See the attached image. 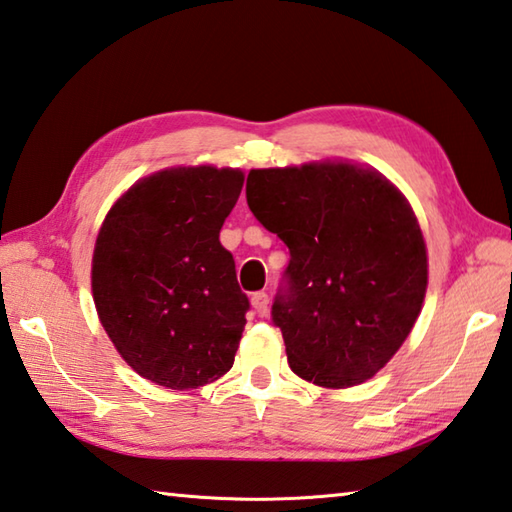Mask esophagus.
<instances>
[{
	"instance_id": "1",
	"label": "esophagus",
	"mask_w": 512,
	"mask_h": 512,
	"mask_svg": "<svg viewBox=\"0 0 512 512\" xmlns=\"http://www.w3.org/2000/svg\"><path fill=\"white\" fill-rule=\"evenodd\" d=\"M268 295L264 293V290H259V293H253V297H250V304H253V308H255V313L259 315V317H264L266 313H268Z\"/></svg>"
}]
</instances>
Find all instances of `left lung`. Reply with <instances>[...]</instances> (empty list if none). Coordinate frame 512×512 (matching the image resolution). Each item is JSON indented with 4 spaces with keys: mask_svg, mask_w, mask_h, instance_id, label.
Listing matches in <instances>:
<instances>
[{
    "mask_svg": "<svg viewBox=\"0 0 512 512\" xmlns=\"http://www.w3.org/2000/svg\"><path fill=\"white\" fill-rule=\"evenodd\" d=\"M246 202L290 250L273 324L293 373L324 388L366 382L406 342L428 286L406 197L377 170L315 162L250 170Z\"/></svg>",
    "mask_w": 512,
    "mask_h": 512,
    "instance_id": "obj_1",
    "label": "left lung"
}]
</instances>
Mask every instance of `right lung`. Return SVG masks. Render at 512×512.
Listing matches in <instances>:
<instances>
[{
	"label": "right lung",
	"instance_id": "add662e5",
	"mask_svg": "<svg viewBox=\"0 0 512 512\" xmlns=\"http://www.w3.org/2000/svg\"><path fill=\"white\" fill-rule=\"evenodd\" d=\"M242 186L237 168L159 170L130 186L99 228L90 270L99 322L157 386L199 388L233 368L250 304L219 230Z\"/></svg>",
	"mask_w": 512,
	"mask_h": 512
}]
</instances>
